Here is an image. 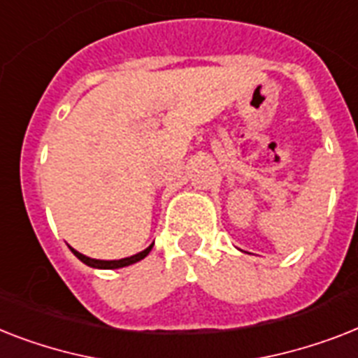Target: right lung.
<instances>
[{"label":"right lung","instance_id":"add662e5","mask_svg":"<svg viewBox=\"0 0 358 358\" xmlns=\"http://www.w3.org/2000/svg\"><path fill=\"white\" fill-rule=\"evenodd\" d=\"M154 243L149 246V248H145L143 252H139V254L136 255H130V257H124V259H117V261H103V259H92V257H86V255H83L80 252H77V250H73L71 246H69V250L73 252L75 255H77L78 259L83 261L84 264H88V266H92V268H106V270H112V268H123V266H129V264H134L138 263V261L145 259L147 255H149V252L152 250Z\"/></svg>","mask_w":358,"mask_h":358}]
</instances>
